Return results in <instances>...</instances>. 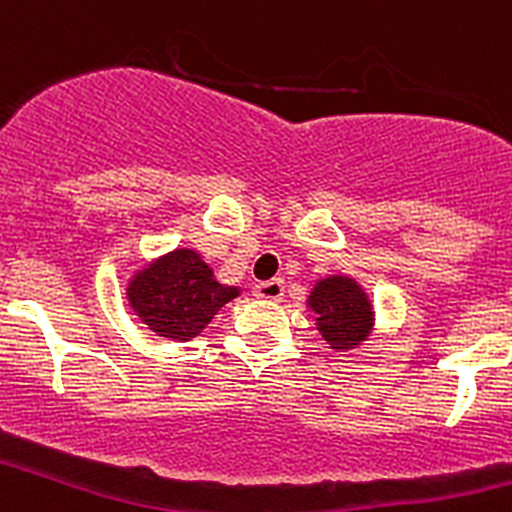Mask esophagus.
I'll list each match as a JSON object with an SVG mask.
<instances>
[{"mask_svg": "<svg viewBox=\"0 0 512 512\" xmlns=\"http://www.w3.org/2000/svg\"><path fill=\"white\" fill-rule=\"evenodd\" d=\"M255 297L267 302H280L285 297V282L282 280H267L255 285Z\"/></svg>", "mask_w": 512, "mask_h": 512, "instance_id": "esophagus-1", "label": "esophagus"}]
</instances>
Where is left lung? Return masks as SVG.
Instances as JSON below:
<instances>
[{
	"label": "left lung",
	"instance_id": "8db88e82",
	"mask_svg": "<svg viewBox=\"0 0 512 512\" xmlns=\"http://www.w3.org/2000/svg\"><path fill=\"white\" fill-rule=\"evenodd\" d=\"M307 307L315 312V325L322 340L335 352H347L362 345L375 325L370 297L352 277L345 275L317 280L307 297Z\"/></svg>",
	"mask_w": 512,
	"mask_h": 512
}]
</instances>
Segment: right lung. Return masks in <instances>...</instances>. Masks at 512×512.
<instances>
[{"label":"right lung","mask_w":512,"mask_h":512,"mask_svg":"<svg viewBox=\"0 0 512 512\" xmlns=\"http://www.w3.org/2000/svg\"><path fill=\"white\" fill-rule=\"evenodd\" d=\"M237 295V287L217 282L200 252L187 247L152 260L127 285V300L142 325L177 342L200 335Z\"/></svg>","instance_id":"right-lung-1"}]
</instances>
